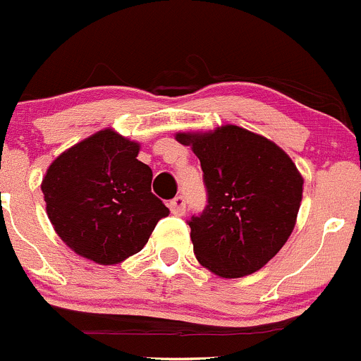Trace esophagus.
<instances>
[{"mask_svg":"<svg viewBox=\"0 0 361 361\" xmlns=\"http://www.w3.org/2000/svg\"><path fill=\"white\" fill-rule=\"evenodd\" d=\"M170 210L173 215H184L185 214V200L182 196H176V198L170 202Z\"/></svg>","mask_w":361,"mask_h":361,"instance_id":"1","label":"esophagus"}]
</instances>
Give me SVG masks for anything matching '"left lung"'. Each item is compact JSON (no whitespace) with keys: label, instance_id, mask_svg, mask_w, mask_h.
<instances>
[{"label":"left lung","instance_id":"left-lung-1","mask_svg":"<svg viewBox=\"0 0 361 361\" xmlns=\"http://www.w3.org/2000/svg\"><path fill=\"white\" fill-rule=\"evenodd\" d=\"M198 156L208 205L191 217L196 259L221 278H241L266 266L287 243L302 202V176L290 156L236 125L179 132Z\"/></svg>","mask_w":361,"mask_h":361}]
</instances>
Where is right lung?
Here are the masks:
<instances>
[{
  "instance_id": "add662e5",
  "label": "right lung",
  "mask_w": 361,
  "mask_h": 361,
  "mask_svg": "<svg viewBox=\"0 0 361 361\" xmlns=\"http://www.w3.org/2000/svg\"><path fill=\"white\" fill-rule=\"evenodd\" d=\"M140 144L104 128L59 154L42 182L47 215L78 255L113 266L137 254L170 210L151 192Z\"/></svg>"
}]
</instances>
